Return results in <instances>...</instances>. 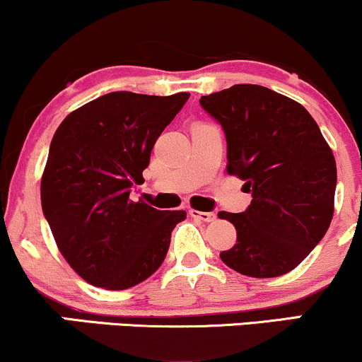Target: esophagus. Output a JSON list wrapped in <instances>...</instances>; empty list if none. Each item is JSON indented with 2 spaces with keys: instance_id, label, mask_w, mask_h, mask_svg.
Instances as JSON below:
<instances>
[{
  "instance_id": "1",
  "label": "esophagus",
  "mask_w": 362,
  "mask_h": 362,
  "mask_svg": "<svg viewBox=\"0 0 362 362\" xmlns=\"http://www.w3.org/2000/svg\"><path fill=\"white\" fill-rule=\"evenodd\" d=\"M189 214L192 216V218L199 219V221H204V223H213L216 219V214L213 213H202V211H195V209H190Z\"/></svg>"
}]
</instances>
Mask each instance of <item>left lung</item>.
<instances>
[{
  "label": "left lung",
  "mask_w": 362,
  "mask_h": 362,
  "mask_svg": "<svg viewBox=\"0 0 362 362\" xmlns=\"http://www.w3.org/2000/svg\"><path fill=\"white\" fill-rule=\"evenodd\" d=\"M199 102L226 136L228 173L252 194L243 213H218L236 228L233 248L219 257L243 276L288 274L330 226L334 153L301 103L265 86L233 85Z\"/></svg>",
  "instance_id": "1"
}]
</instances>
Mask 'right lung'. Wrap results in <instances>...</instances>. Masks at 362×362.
<instances>
[{"instance_id": "obj_1", "label": "right lung", "mask_w": 362, "mask_h": 362, "mask_svg": "<svg viewBox=\"0 0 362 362\" xmlns=\"http://www.w3.org/2000/svg\"><path fill=\"white\" fill-rule=\"evenodd\" d=\"M190 93L112 91L76 109L49 148L40 201L57 248L97 288H132L158 271L185 211L129 199L151 149Z\"/></svg>"}]
</instances>
